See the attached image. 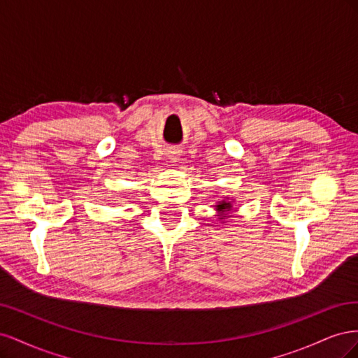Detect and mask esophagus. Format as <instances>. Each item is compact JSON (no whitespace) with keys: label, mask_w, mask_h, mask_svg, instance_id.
I'll return each instance as SVG.
<instances>
[{"label":"esophagus","mask_w":358,"mask_h":358,"mask_svg":"<svg viewBox=\"0 0 358 358\" xmlns=\"http://www.w3.org/2000/svg\"><path fill=\"white\" fill-rule=\"evenodd\" d=\"M167 157H169V159H170V161L176 162V161H178V158H179V150H169Z\"/></svg>","instance_id":"1"}]
</instances>
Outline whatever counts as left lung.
I'll list each match as a JSON object with an SVG mask.
<instances>
[{
  "instance_id": "left-lung-1",
  "label": "left lung",
  "mask_w": 358,
  "mask_h": 358,
  "mask_svg": "<svg viewBox=\"0 0 358 358\" xmlns=\"http://www.w3.org/2000/svg\"><path fill=\"white\" fill-rule=\"evenodd\" d=\"M215 209L218 210V216H220V220H224L225 218V215L229 213L231 209H233V204L229 201V200H222V201H220L218 204L215 206Z\"/></svg>"
}]
</instances>
